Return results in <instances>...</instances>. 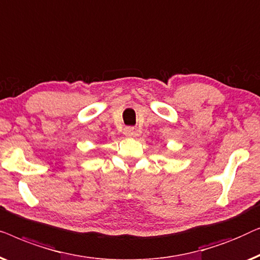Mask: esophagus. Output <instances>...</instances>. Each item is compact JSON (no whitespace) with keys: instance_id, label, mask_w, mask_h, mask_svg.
I'll use <instances>...</instances> for the list:
<instances>
[{"instance_id":"obj_1","label":"esophagus","mask_w":260,"mask_h":260,"mask_svg":"<svg viewBox=\"0 0 260 260\" xmlns=\"http://www.w3.org/2000/svg\"><path fill=\"white\" fill-rule=\"evenodd\" d=\"M125 135L126 137H134L135 135V128L134 127H126L125 128Z\"/></svg>"}]
</instances>
